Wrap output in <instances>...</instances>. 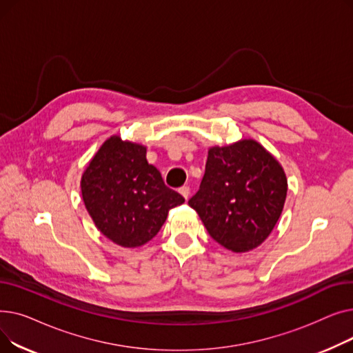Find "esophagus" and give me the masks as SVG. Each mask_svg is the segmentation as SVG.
<instances>
[{"label":"esophagus","instance_id":"esophagus-1","mask_svg":"<svg viewBox=\"0 0 353 353\" xmlns=\"http://www.w3.org/2000/svg\"><path fill=\"white\" fill-rule=\"evenodd\" d=\"M179 193H180L184 199H188L189 194H190V189H189V186H183V188L179 189Z\"/></svg>","mask_w":353,"mask_h":353}]
</instances>
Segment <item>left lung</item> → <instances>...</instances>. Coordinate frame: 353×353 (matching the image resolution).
Wrapping results in <instances>:
<instances>
[{
  "label": "left lung",
  "mask_w": 353,
  "mask_h": 353,
  "mask_svg": "<svg viewBox=\"0 0 353 353\" xmlns=\"http://www.w3.org/2000/svg\"><path fill=\"white\" fill-rule=\"evenodd\" d=\"M288 193L286 174L252 139L209 148L205 176L189 206L219 245L236 252L261 246L279 220Z\"/></svg>",
  "instance_id": "8db88e82"
}]
</instances>
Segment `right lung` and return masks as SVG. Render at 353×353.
Instances as JSON below:
<instances>
[{"label": "right lung", "mask_w": 353, "mask_h": 353, "mask_svg": "<svg viewBox=\"0 0 353 353\" xmlns=\"http://www.w3.org/2000/svg\"><path fill=\"white\" fill-rule=\"evenodd\" d=\"M85 209L97 229L123 248L152 240L169 214L184 203L164 184L145 159V147L111 136L91 159L81 177Z\"/></svg>", "instance_id": "obj_1"}]
</instances>
